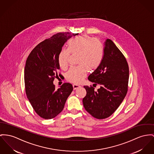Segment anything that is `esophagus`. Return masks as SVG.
Segmentation results:
<instances>
[{
    "label": "esophagus",
    "mask_w": 154,
    "mask_h": 154,
    "mask_svg": "<svg viewBox=\"0 0 154 154\" xmlns=\"http://www.w3.org/2000/svg\"><path fill=\"white\" fill-rule=\"evenodd\" d=\"M81 88V86L79 85H73V90H76V89H78V88Z\"/></svg>",
    "instance_id": "34e87169"
}]
</instances>
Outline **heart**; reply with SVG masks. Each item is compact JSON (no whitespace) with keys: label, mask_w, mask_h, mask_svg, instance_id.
<instances>
[{"label":"heart","mask_w":154,"mask_h":154,"mask_svg":"<svg viewBox=\"0 0 154 154\" xmlns=\"http://www.w3.org/2000/svg\"><path fill=\"white\" fill-rule=\"evenodd\" d=\"M70 53L79 55L78 68H71L65 74L69 82L79 83L87 75L89 71L96 70L100 65L103 58V50L99 41L87 35L72 38L68 42V50L63 49L58 56V62L62 69L68 66Z\"/></svg>","instance_id":"obj_1"}]
</instances>
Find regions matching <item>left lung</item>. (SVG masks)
Wrapping results in <instances>:
<instances>
[{
	"instance_id": "1",
	"label": "left lung",
	"mask_w": 154,
	"mask_h": 154,
	"mask_svg": "<svg viewBox=\"0 0 154 154\" xmlns=\"http://www.w3.org/2000/svg\"><path fill=\"white\" fill-rule=\"evenodd\" d=\"M129 69L122 52L113 41L106 39L100 66L89 76L93 85L99 84L97 91L84 86L86 95L83 99L85 110L97 119L109 117L123 102L128 90Z\"/></svg>"
}]
</instances>
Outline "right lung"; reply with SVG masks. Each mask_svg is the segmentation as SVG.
I'll use <instances>...</instances> for the list:
<instances>
[{
  "label": "right lung",
  "mask_w": 154,
  "mask_h": 154,
  "mask_svg": "<svg viewBox=\"0 0 154 154\" xmlns=\"http://www.w3.org/2000/svg\"><path fill=\"white\" fill-rule=\"evenodd\" d=\"M77 34L65 32L52 35L38 44L26 60L24 83L27 97L35 112L44 119H53L61 113L73 91L69 83H64L56 89L53 81L60 69V52L65 42Z\"/></svg>",
  "instance_id": "add662e5"
}]
</instances>
